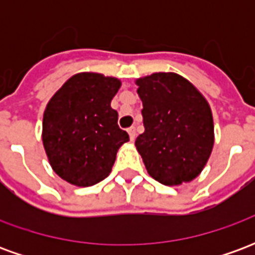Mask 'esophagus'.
Here are the masks:
<instances>
[{
  "mask_svg": "<svg viewBox=\"0 0 255 255\" xmlns=\"http://www.w3.org/2000/svg\"><path fill=\"white\" fill-rule=\"evenodd\" d=\"M128 133H129V139H131V140H133V139H135V136H136V129H135V127L128 128Z\"/></svg>",
  "mask_w": 255,
  "mask_h": 255,
  "instance_id": "esophagus-1",
  "label": "esophagus"
}]
</instances>
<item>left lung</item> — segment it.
<instances>
[{
	"mask_svg": "<svg viewBox=\"0 0 255 255\" xmlns=\"http://www.w3.org/2000/svg\"><path fill=\"white\" fill-rule=\"evenodd\" d=\"M144 132L135 146L149 175L165 186L191 182L213 149L209 104L187 79L172 72L138 79Z\"/></svg>",
	"mask_w": 255,
	"mask_h": 255,
	"instance_id": "8db88e82",
	"label": "left lung"
}]
</instances>
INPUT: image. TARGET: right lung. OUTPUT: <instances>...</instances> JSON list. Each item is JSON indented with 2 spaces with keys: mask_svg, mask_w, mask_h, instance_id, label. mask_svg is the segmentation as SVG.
I'll return each instance as SVG.
<instances>
[{
  "mask_svg": "<svg viewBox=\"0 0 255 255\" xmlns=\"http://www.w3.org/2000/svg\"><path fill=\"white\" fill-rule=\"evenodd\" d=\"M120 84L101 73H78L49 101L42 140L53 171L68 183L90 187L104 180L119 147L129 140L111 106Z\"/></svg>",
  "mask_w": 255,
  "mask_h": 255,
  "instance_id": "right-lung-1",
  "label": "right lung"
}]
</instances>
